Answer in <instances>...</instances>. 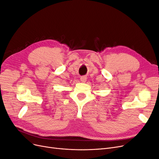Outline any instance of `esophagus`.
<instances>
[{
	"instance_id": "34e87169",
	"label": "esophagus",
	"mask_w": 159,
	"mask_h": 159,
	"mask_svg": "<svg viewBox=\"0 0 159 159\" xmlns=\"http://www.w3.org/2000/svg\"><path fill=\"white\" fill-rule=\"evenodd\" d=\"M86 80H87V77L86 76H83L80 77V81L82 82V83H85Z\"/></svg>"
}]
</instances>
